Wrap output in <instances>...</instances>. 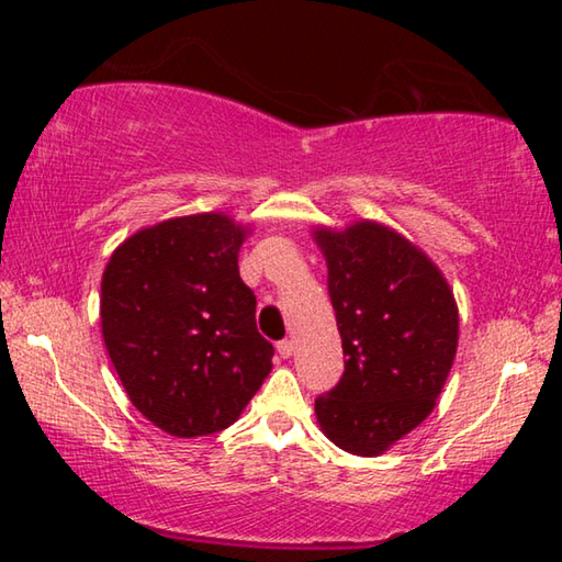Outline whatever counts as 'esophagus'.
Here are the masks:
<instances>
[{
  "mask_svg": "<svg viewBox=\"0 0 562 562\" xmlns=\"http://www.w3.org/2000/svg\"><path fill=\"white\" fill-rule=\"evenodd\" d=\"M292 351H294V341H292V339H282V341H278V355H280L282 359L292 357Z\"/></svg>",
  "mask_w": 562,
  "mask_h": 562,
  "instance_id": "34e87169",
  "label": "esophagus"
}]
</instances>
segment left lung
Segmentation results:
<instances>
[{"mask_svg":"<svg viewBox=\"0 0 562 562\" xmlns=\"http://www.w3.org/2000/svg\"><path fill=\"white\" fill-rule=\"evenodd\" d=\"M345 349V374L315 402L319 429L379 456L434 412L459 347V307L443 272L394 227H315Z\"/></svg>","mask_w":562,"mask_h":562,"instance_id":"8db88e82","label":"left lung"}]
</instances>
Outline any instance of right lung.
<instances>
[{"label":"right lung","mask_w":562,"mask_h":562,"mask_svg":"<svg viewBox=\"0 0 562 562\" xmlns=\"http://www.w3.org/2000/svg\"><path fill=\"white\" fill-rule=\"evenodd\" d=\"M250 227L180 215L126 237L103 270L101 331L131 404L178 439L237 422L272 369L237 270Z\"/></svg>","instance_id":"1"}]
</instances>
